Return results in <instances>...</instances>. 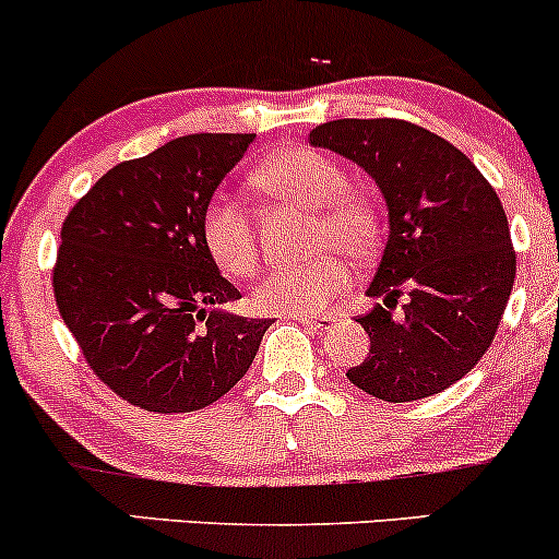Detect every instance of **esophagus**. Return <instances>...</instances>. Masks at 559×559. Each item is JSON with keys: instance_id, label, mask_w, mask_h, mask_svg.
Masks as SVG:
<instances>
[{"instance_id": "1", "label": "esophagus", "mask_w": 559, "mask_h": 559, "mask_svg": "<svg viewBox=\"0 0 559 559\" xmlns=\"http://www.w3.org/2000/svg\"><path fill=\"white\" fill-rule=\"evenodd\" d=\"M294 321L299 323H308L310 329H329L334 323V316L331 312H318V316H292Z\"/></svg>"}]
</instances>
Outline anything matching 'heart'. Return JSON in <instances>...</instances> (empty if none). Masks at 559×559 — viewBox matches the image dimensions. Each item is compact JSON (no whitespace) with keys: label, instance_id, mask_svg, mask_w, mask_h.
I'll return each instance as SVG.
<instances>
[{"label":"heart","instance_id":"b5f03b06","mask_svg":"<svg viewBox=\"0 0 559 559\" xmlns=\"http://www.w3.org/2000/svg\"><path fill=\"white\" fill-rule=\"evenodd\" d=\"M251 182L262 193L286 204L316 210L310 243L321 251L302 265H284L267 275L257 289V302L270 312L308 316L323 310L347 289L349 270L342 257L366 260L382 236V217L369 195L347 188V175L326 153L294 145L254 169ZM201 236L214 265L230 278H249L260 262L254 217L238 199L217 195L201 219Z\"/></svg>","mask_w":559,"mask_h":559}]
</instances>
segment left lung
<instances>
[{
    "label": "left lung",
    "instance_id": "1",
    "mask_svg": "<svg viewBox=\"0 0 559 559\" xmlns=\"http://www.w3.org/2000/svg\"><path fill=\"white\" fill-rule=\"evenodd\" d=\"M310 143L369 171L390 210L369 286L384 305L355 318L371 347L347 379L388 403L438 395L488 353L512 294L518 254L499 195L456 145L403 119L326 121Z\"/></svg>",
    "mask_w": 559,
    "mask_h": 559
}]
</instances>
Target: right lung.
<instances>
[{"instance_id":"1","label":"right lung","mask_w":559,"mask_h":559,"mask_svg":"<svg viewBox=\"0 0 559 559\" xmlns=\"http://www.w3.org/2000/svg\"><path fill=\"white\" fill-rule=\"evenodd\" d=\"M254 134H186L116 164L60 228L52 292L95 377L153 414L219 401L249 371L267 318L238 299L204 247L201 219Z\"/></svg>"}]
</instances>
